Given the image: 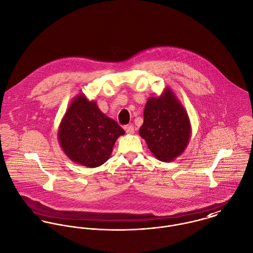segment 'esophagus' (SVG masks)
Returning <instances> with one entry per match:
<instances>
[{"label":"esophagus","mask_w":253,"mask_h":253,"mask_svg":"<svg viewBox=\"0 0 253 253\" xmlns=\"http://www.w3.org/2000/svg\"><path fill=\"white\" fill-rule=\"evenodd\" d=\"M125 129H126V132L127 134H133L134 133V127L132 125H129V126H125Z\"/></svg>","instance_id":"obj_1"}]
</instances>
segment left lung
<instances>
[{
  "label": "left lung",
  "mask_w": 253,
  "mask_h": 253,
  "mask_svg": "<svg viewBox=\"0 0 253 253\" xmlns=\"http://www.w3.org/2000/svg\"><path fill=\"white\" fill-rule=\"evenodd\" d=\"M191 130L187 111L170 88L148 98L139 134L158 160L171 162L179 157L189 144Z\"/></svg>",
  "instance_id": "left-lung-1"
}]
</instances>
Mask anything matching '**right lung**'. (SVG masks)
I'll use <instances>...</instances> for the list:
<instances>
[{
	"mask_svg": "<svg viewBox=\"0 0 253 253\" xmlns=\"http://www.w3.org/2000/svg\"><path fill=\"white\" fill-rule=\"evenodd\" d=\"M125 130L89 101L84 93L73 99L58 128V142L76 164L96 168L108 161L113 147Z\"/></svg>",
	"mask_w": 253,
	"mask_h": 253,
	"instance_id": "obj_1",
	"label": "right lung"
}]
</instances>
